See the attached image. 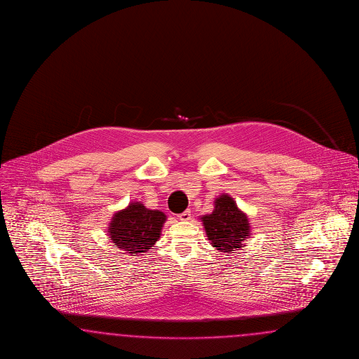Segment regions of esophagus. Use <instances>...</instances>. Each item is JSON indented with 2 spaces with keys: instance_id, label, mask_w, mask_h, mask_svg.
I'll return each mask as SVG.
<instances>
[{
  "instance_id": "obj_1",
  "label": "esophagus",
  "mask_w": 359,
  "mask_h": 359,
  "mask_svg": "<svg viewBox=\"0 0 359 359\" xmlns=\"http://www.w3.org/2000/svg\"><path fill=\"white\" fill-rule=\"evenodd\" d=\"M179 218L182 219V221H188V219H191V210L188 209V210H185L183 212L182 215H179Z\"/></svg>"
}]
</instances>
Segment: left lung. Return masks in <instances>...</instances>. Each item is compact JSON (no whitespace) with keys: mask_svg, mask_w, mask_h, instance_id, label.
I'll use <instances>...</instances> for the list:
<instances>
[{"mask_svg":"<svg viewBox=\"0 0 359 359\" xmlns=\"http://www.w3.org/2000/svg\"><path fill=\"white\" fill-rule=\"evenodd\" d=\"M198 218L205 229L209 243L219 252L231 254L245 248V241L250 238L249 216L228 194L217 196L213 212Z\"/></svg>","mask_w":359,"mask_h":359,"instance_id":"8db88e82","label":"left lung"}]
</instances>
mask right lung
<instances>
[{
    "mask_svg": "<svg viewBox=\"0 0 359 359\" xmlns=\"http://www.w3.org/2000/svg\"><path fill=\"white\" fill-rule=\"evenodd\" d=\"M167 216L156 209H149L141 201L116 210L108 224V236L118 250L129 255L150 251L162 236Z\"/></svg>",
    "mask_w": 359,
    "mask_h": 359,
    "instance_id": "1",
    "label": "right lung"
}]
</instances>
